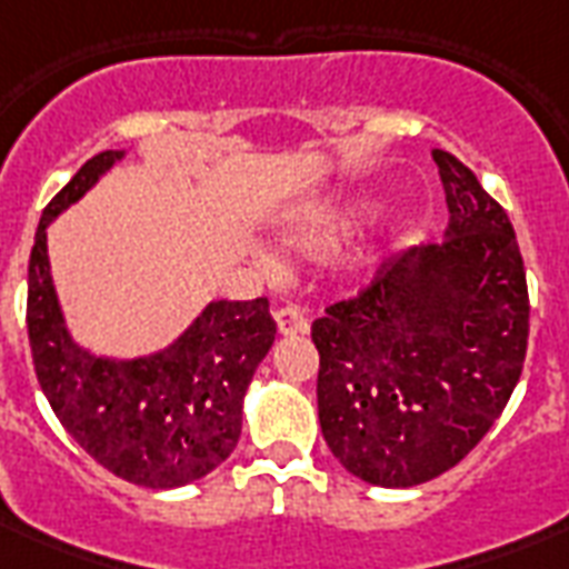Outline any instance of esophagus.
<instances>
[{"label":"esophagus","instance_id":"esophagus-1","mask_svg":"<svg viewBox=\"0 0 569 569\" xmlns=\"http://www.w3.org/2000/svg\"><path fill=\"white\" fill-rule=\"evenodd\" d=\"M277 319V330L283 333V337H295V333H307L310 330V321H307V316H303L298 307H280V310L274 312Z\"/></svg>","mask_w":569,"mask_h":569}]
</instances>
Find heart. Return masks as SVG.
<instances>
[{
  "mask_svg": "<svg viewBox=\"0 0 569 569\" xmlns=\"http://www.w3.org/2000/svg\"><path fill=\"white\" fill-rule=\"evenodd\" d=\"M375 206L378 200L375 197H355V200H346V203L330 206L321 214H316L312 221H307L303 227H295L289 232V241H292V248H298L301 253H310V257H319V253H328L339 244V241L351 236V232L360 227V223L375 212ZM262 266L266 271H280L277 266V259L262 257Z\"/></svg>",
  "mask_w": 569,
  "mask_h": 569,
  "instance_id": "b5f03b06",
  "label": "heart"
}]
</instances>
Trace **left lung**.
Returning a JSON list of instances; mask_svg holds the SVG:
<instances>
[{"instance_id":"obj_1","label":"left lung","mask_w":569,"mask_h":569,"mask_svg":"<svg viewBox=\"0 0 569 569\" xmlns=\"http://www.w3.org/2000/svg\"><path fill=\"white\" fill-rule=\"evenodd\" d=\"M449 230L387 259L312 321L319 422L333 458L378 487H416L467 458L508 405L529 346V286L508 214L446 150Z\"/></svg>"}]
</instances>
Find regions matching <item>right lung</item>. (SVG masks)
Returning a JSON list of instances; mask_svg holds the SVG:
<instances>
[{
    "mask_svg": "<svg viewBox=\"0 0 569 569\" xmlns=\"http://www.w3.org/2000/svg\"><path fill=\"white\" fill-rule=\"evenodd\" d=\"M123 150L79 168L40 214L29 259L34 375L67 433L123 481L171 490L209 476L241 437V401L274 346L268 298L212 301L171 346L136 360L97 357L70 337L47 257V227L93 189Z\"/></svg>",
    "mask_w": 569,
    "mask_h": 569,
    "instance_id": "1",
    "label": "right lung"
}]
</instances>
